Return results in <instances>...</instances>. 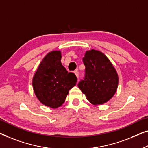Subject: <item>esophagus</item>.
Here are the masks:
<instances>
[{
  "label": "esophagus",
  "mask_w": 148,
  "mask_h": 148,
  "mask_svg": "<svg viewBox=\"0 0 148 148\" xmlns=\"http://www.w3.org/2000/svg\"><path fill=\"white\" fill-rule=\"evenodd\" d=\"M74 74L75 75H76V76L77 77V78H78V76H79V72L78 71V70H76L74 71Z\"/></svg>",
  "instance_id": "34e87169"
}]
</instances>
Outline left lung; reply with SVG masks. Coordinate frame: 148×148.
Masks as SVG:
<instances>
[{"label": "left lung", "mask_w": 148, "mask_h": 148, "mask_svg": "<svg viewBox=\"0 0 148 148\" xmlns=\"http://www.w3.org/2000/svg\"><path fill=\"white\" fill-rule=\"evenodd\" d=\"M85 67L84 80L78 86L93 105H102L113 97L117 89L119 77L108 58L100 51H86L83 58Z\"/></svg>", "instance_id": "left-lung-1"}]
</instances>
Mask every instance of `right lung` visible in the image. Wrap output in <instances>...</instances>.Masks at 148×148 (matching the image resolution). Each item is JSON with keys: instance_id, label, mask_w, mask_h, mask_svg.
<instances>
[{"instance_id": "obj_1", "label": "right lung", "mask_w": 148, "mask_h": 148, "mask_svg": "<svg viewBox=\"0 0 148 148\" xmlns=\"http://www.w3.org/2000/svg\"><path fill=\"white\" fill-rule=\"evenodd\" d=\"M61 51L49 52L41 62L33 78V88L39 101L53 109L64 103L77 78L61 63Z\"/></svg>"}]
</instances>
